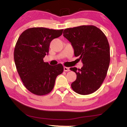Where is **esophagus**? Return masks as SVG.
Segmentation results:
<instances>
[{"label":"esophagus","mask_w":127,"mask_h":127,"mask_svg":"<svg viewBox=\"0 0 127 127\" xmlns=\"http://www.w3.org/2000/svg\"><path fill=\"white\" fill-rule=\"evenodd\" d=\"M64 70L65 72H69L70 70L69 68L66 67V66H64Z\"/></svg>","instance_id":"1"}]
</instances>
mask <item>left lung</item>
I'll list each match as a JSON object with an SVG mask.
<instances>
[{"label":"left lung","instance_id":"obj_1","mask_svg":"<svg viewBox=\"0 0 127 127\" xmlns=\"http://www.w3.org/2000/svg\"><path fill=\"white\" fill-rule=\"evenodd\" d=\"M71 42L75 57L83 63L81 69L70 68L77 74L71 84L76 93L86 95L99 89L106 76L110 61V46L104 32L93 25H83L64 30Z\"/></svg>","mask_w":127,"mask_h":127}]
</instances>
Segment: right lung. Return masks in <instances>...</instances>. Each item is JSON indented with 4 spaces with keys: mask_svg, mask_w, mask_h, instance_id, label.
<instances>
[{
    "mask_svg": "<svg viewBox=\"0 0 127 127\" xmlns=\"http://www.w3.org/2000/svg\"><path fill=\"white\" fill-rule=\"evenodd\" d=\"M63 30L32 27L21 34L14 50V59L23 85L30 92L43 96L50 93L57 77L62 74V64L50 65L44 62L50 42L62 35Z\"/></svg>",
    "mask_w": 127,
    "mask_h": 127,
    "instance_id": "1",
    "label": "right lung"
}]
</instances>
